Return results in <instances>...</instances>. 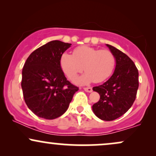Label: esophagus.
Wrapping results in <instances>:
<instances>
[{
  "label": "esophagus",
  "mask_w": 156,
  "mask_h": 156,
  "mask_svg": "<svg viewBox=\"0 0 156 156\" xmlns=\"http://www.w3.org/2000/svg\"><path fill=\"white\" fill-rule=\"evenodd\" d=\"M84 91L87 92H92V87H85V88H83Z\"/></svg>",
  "instance_id": "obj_1"
}]
</instances>
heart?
I'll use <instances>...</instances> for the list:
<instances>
[{
  "mask_svg": "<svg viewBox=\"0 0 156 156\" xmlns=\"http://www.w3.org/2000/svg\"><path fill=\"white\" fill-rule=\"evenodd\" d=\"M62 71L69 80L76 78L82 70L86 71L76 83L87 85L92 82L101 83L111 76L116 66L114 55L108 50H99L81 46L73 51V55L64 53L61 56Z\"/></svg>",
  "mask_w": 156,
  "mask_h": 156,
  "instance_id": "1",
  "label": "heart"
}]
</instances>
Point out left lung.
Masks as SVG:
<instances>
[{"label":"left lung","mask_w":156,"mask_h":156,"mask_svg":"<svg viewBox=\"0 0 156 156\" xmlns=\"http://www.w3.org/2000/svg\"><path fill=\"white\" fill-rule=\"evenodd\" d=\"M106 46L115 56V69L106 82L93 87L101 98L92 105V111L102 120L112 121L122 116L133 105L139 88V72L128 55L110 44Z\"/></svg>","instance_id":"obj_1"}]
</instances>
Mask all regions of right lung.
Here are the masks:
<instances>
[{
    "label": "right lung",
    "instance_id": "obj_1",
    "mask_svg": "<svg viewBox=\"0 0 156 156\" xmlns=\"http://www.w3.org/2000/svg\"><path fill=\"white\" fill-rule=\"evenodd\" d=\"M70 46L58 40L48 42L31 53L23 66V98L39 117L53 119L62 116L78 90L67 80L60 65L61 56Z\"/></svg>",
    "mask_w": 156,
    "mask_h": 156
}]
</instances>
